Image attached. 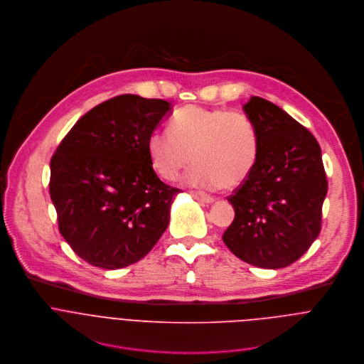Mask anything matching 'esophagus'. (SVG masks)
Segmentation results:
<instances>
[{"instance_id": "obj_1", "label": "esophagus", "mask_w": 364, "mask_h": 364, "mask_svg": "<svg viewBox=\"0 0 364 364\" xmlns=\"http://www.w3.org/2000/svg\"><path fill=\"white\" fill-rule=\"evenodd\" d=\"M191 195L198 199L199 202H203V203H213L216 199L210 195H206V193H202V192H191Z\"/></svg>"}]
</instances>
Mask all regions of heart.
Masks as SVG:
<instances>
[{"label":"heart","instance_id":"obj_1","mask_svg":"<svg viewBox=\"0 0 364 364\" xmlns=\"http://www.w3.org/2000/svg\"><path fill=\"white\" fill-rule=\"evenodd\" d=\"M169 129L154 131L146 144L151 165L162 179L175 181L192 155L196 164L183 179L189 186L237 188L250 176L257 132L246 114L191 105L175 114Z\"/></svg>","mask_w":364,"mask_h":364}]
</instances>
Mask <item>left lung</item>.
<instances>
[{
	"mask_svg": "<svg viewBox=\"0 0 364 364\" xmlns=\"http://www.w3.org/2000/svg\"><path fill=\"white\" fill-rule=\"evenodd\" d=\"M257 132L250 176L228 198L235 219L222 239L243 262L280 269L316 240L327 179L314 136L277 105L252 97L243 105Z\"/></svg>",
	"mask_w": 364,
	"mask_h": 364,
	"instance_id": "8db88e82",
	"label": "left lung"
}]
</instances>
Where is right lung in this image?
Listing matches in <instances>:
<instances>
[{
    "instance_id": "1",
    "label": "right lung",
    "mask_w": 364,
    "mask_h": 364,
    "mask_svg": "<svg viewBox=\"0 0 364 364\" xmlns=\"http://www.w3.org/2000/svg\"><path fill=\"white\" fill-rule=\"evenodd\" d=\"M172 112L164 100L127 94L87 112L51 159L50 195L73 250L102 269L145 257L169 225L173 196L148 156V136Z\"/></svg>"
}]
</instances>
